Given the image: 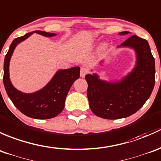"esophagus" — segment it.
I'll use <instances>...</instances> for the list:
<instances>
[{"label": "esophagus", "instance_id": "34e87169", "mask_svg": "<svg viewBox=\"0 0 161 161\" xmlns=\"http://www.w3.org/2000/svg\"><path fill=\"white\" fill-rule=\"evenodd\" d=\"M87 74V69L84 68V67H82V68L80 69V77H84Z\"/></svg>", "mask_w": 161, "mask_h": 161}]
</instances>
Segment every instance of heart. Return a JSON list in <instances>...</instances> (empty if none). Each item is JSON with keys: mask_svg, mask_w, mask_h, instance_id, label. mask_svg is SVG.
I'll return each mask as SVG.
<instances>
[{"mask_svg": "<svg viewBox=\"0 0 161 161\" xmlns=\"http://www.w3.org/2000/svg\"><path fill=\"white\" fill-rule=\"evenodd\" d=\"M107 46H108V45L106 44V43L102 45V49H106V48H107Z\"/></svg>", "mask_w": 161, "mask_h": 161, "instance_id": "1", "label": "heart"}]
</instances>
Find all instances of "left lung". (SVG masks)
I'll use <instances>...</instances> for the list:
<instances>
[{
	"instance_id": "8db88e82",
	"label": "left lung",
	"mask_w": 161,
	"mask_h": 161,
	"mask_svg": "<svg viewBox=\"0 0 161 161\" xmlns=\"http://www.w3.org/2000/svg\"><path fill=\"white\" fill-rule=\"evenodd\" d=\"M129 33L122 31L119 34ZM119 47L135 50L136 63L130 74L115 82L100 80L97 74L85 76L91 110L105 119H119L136 113L150 97L155 84V60L148 42L133 35Z\"/></svg>"
}]
</instances>
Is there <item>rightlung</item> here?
<instances>
[{
  "mask_svg": "<svg viewBox=\"0 0 161 161\" xmlns=\"http://www.w3.org/2000/svg\"><path fill=\"white\" fill-rule=\"evenodd\" d=\"M46 37L55 36V33L34 31ZM33 32L16 38L11 42L4 63V85L8 97L18 109L27 116L36 119H48L57 116L64 108L65 100L69 88L80 77V67L59 69L51 80L41 90L25 94L15 88L9 78V63L16 46L25 40Z\"/></svg>",
  "mask_w": 161,
  "mask_h": 161,
  "instance_id": "obj_1",
  "label": "right lung"
}]
</instances>
